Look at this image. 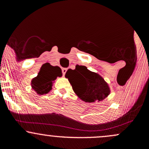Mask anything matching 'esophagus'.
Segmentation results:
<instances>
[{
	"label": "esophagus",
	"instance_id": "34e87169",
	"mask_svg": "<svg viewBox=\"0 0 149 149\" xmlns=\"http://www.w3.org/2000/svg\"><path fill=\"white\" fill-rule=\"evenodd\" d=\"M61 71H62V73H63V76H65V73H66V71H67V69L66 68H62V69H61Z\"/></svg>",
	"mask_w": 149,
	"mask_h": 149
}]
</instances>
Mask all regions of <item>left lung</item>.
Segmentation results:
<instances>
[{
    "instance_id": "left-lung-1",
    "label": "left lung",
    "mask_w": 149,
    "mask_h": 149,
    "mask_svg": "<svg viewBox=\"0 0 149 149\" xmlns=\"http://www.w3.org/2000/svg\"><path fill=\"white\" fill-rule=\"evenodd\" d=\"M65 77L68 78L75 93L85 102H100L110 94V88L104 78L85 66L76 65L74 70L68 69Z\"/></svg>"
}]
</instances>
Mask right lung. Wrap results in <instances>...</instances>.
<instances>
[{"instance_id": "add662e5", "label": "right lung", "mask_w": 149, "mask_h": 149, "mask_svg": "<svg viewBox=\"0 0 149 149\" xmlns=\"http://www.w3.org/2000/svg\"><path fill=\"white\" fill-rule=\"evenodd\" d=\"M62 76L61 70L59 66H53L49 63L44 64L40 68L36 77L31 80L32 88L38 95H45L52 90V81L57 76Z\"/></svg>"}]
</instances>
